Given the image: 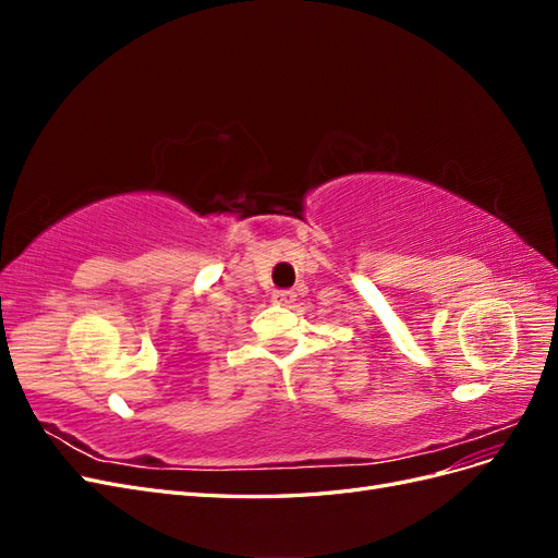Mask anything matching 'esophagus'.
Masks as SVG:
<instances>
[{"mask_svg":"<svg viewBox=\"0 0 558 558\" xmlns=\"http://www.w3.org/2000/svg\"><path fill=\"white\" fill-rule=\"evenodd\" d=\"M272 302H277V305H281V307H289L295 302V293L293 291H275Z\"/></svg>","mask_w":558,"mask_h":558,"instance_id":"1","label":"esophagus"}]
</instances>
